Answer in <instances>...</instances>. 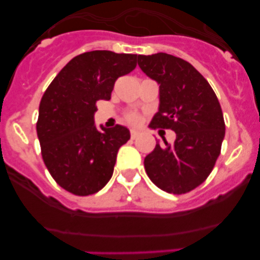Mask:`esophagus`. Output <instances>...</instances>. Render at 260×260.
Segmentation results:
<instances>
[{
	"label": "esophagus",
	"mask_w": 260,
	"mask_h": 260,
	"mask_svg": "<svg viewBox=\"0 0 260 260\" xmlns=\"http://www.w3.org/2000/svg\"><path fill=\"white\" fill-rule=\"evenodd\" d=\"M138 135H140V132H138V131L131 129V138H132V140H135V138H137Z\"/></svg>",
	"instance_id": "obj_1"
}]
</instances>
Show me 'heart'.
Masks as SVG:
<instances>
[{
	"label": "heart",
	"instance_id": "b5f03b06",
	"mask_svg": "<svg viewBox=\"0 0 260 260\" xmlns=\"http://www.w3.org/2000/svg\"><path fill=\"white\" fill-rule=\"evenodd\" d=\"M124 119L127 120L129 124H133V125H138L141 122H142V118H141V115L138 113H135V112H129V113L125 114Z\"/></svg>",
	"mask_w": 260,
	"mask_h": 260
}]
</instances>
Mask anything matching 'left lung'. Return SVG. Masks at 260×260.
<instances>
[{"mask_svg":"<svg viewBox=\"0 0 260 260\" xmlns=\"http://www.w3.org/2000/svg\"><path fill=\"white\" fill-rule=\"evenodd\" d=\"M138 65L159 84L158 112L149 127L176 133L174 145L164 138L147 154L146 172L161 190L186 193L208 179L221 151V107L208 80L186 60L157 52L138 55Z\"/></svg>","mask_w":260,"mask_h":260,"instance_id":"1","label":"left lung"}]
</instances>
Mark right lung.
<instances>
[{
  "mask_svg": "<svg viewBox=\"0 0 260 260\" xmlns=\"http://www.w3.org/2000/svg\"><path fill=\"white\" fill-rule=\"evenodd\" d=\"M136 54L94 50L73 57L41 98L36 132L52 179L78 196L98 192L113 175L120 146L131 138L117 124H94L95 103L109 101L115 80L137 65Z\"/></svg>",
  "mask_w": 260,
  "mask_h": 260,
  "instance_id": "obj_1",
  "label": "right lung"
}]
</instances>
